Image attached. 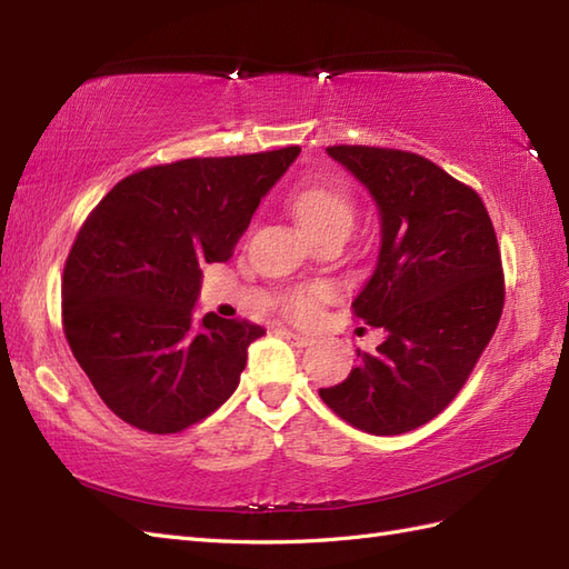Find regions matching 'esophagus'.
Returning a JSON list of instances; mask_svg holds the SVG:
<instances>
[{
    "instance_id": "34e87169",
    "label": "esophagus",
    "mask_w": 569,
    "mask_h": 569,
    "mask_svg": "<svg viewBox=\"0 0 569 569\" xmlns=\"http://www.w3.org/2000/svg\"><path fill=\"white\" fill-rule=\"evenodd\" d=\"M281 335L286 337L288 342L296 345V347H308V345H310V337H306V335H298V332H293V330H281Z\"/></svg>"
}]
</instances>
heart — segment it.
Instances as JSON below:
<instances>
[{"mask_svg":"<svg viewBox=\"0 0 569 569\" xmlns=\"http://www.w3.org/2000/svg\"><path fill=\"white\" fill-rule=\"evenodd\" d=\"M293 214L300 227L310 237L325 232H345L355 227L357 220V198L347 186H328V183H306L291 190L288 196ZM335 296V288L328 283L300 286L286 298V312L296 320H310L322 303Z\"/></svg>","mask_w":569,"mask_h":569,"instance_id":"b5f03b06","label":"heart"}]
</instances>
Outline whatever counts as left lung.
I'll return each instance as SVG.
<instances>
[{"instance_id":"8db88e82","label":"left lung","mask_w":569,"mask_h":569,"mask_svg":"<svg viewBox=\"0 0 569 569\" xmlns=\"http://www.w3.org/2000/svg\"><path fill=\"white\" fill-rule=\"evenodd\" d=\"M328 153L379 204V263L352 310L386 340L371 355L357 349L359 367L320 398L352 428L401 435L452 403L497 332V232L477 190L426 156L349 143Z\"/></svg>"}]
</instances>
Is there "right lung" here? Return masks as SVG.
Instances as JSON below:
<instances>
[{"mask_svg":"<svg viewBox=\"0 0 569 569\" xmlns=\"http://www.w3.org/2000/svg\"><path fill=\"white\" fill-rule=\"evenodd\" d=\"M300 147L149 166L98 202L63 269V332L94 391L129 426L173 435L234 393L249 320L192 316L204 263L227 261Z\"/></svg>","mask_w":569,"mask_h":569,"instance_id":"right-lung-1","label":"right lung"}]
</instances>
